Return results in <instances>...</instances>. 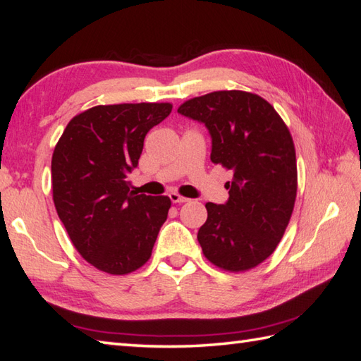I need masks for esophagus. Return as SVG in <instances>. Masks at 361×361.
<instances>
[{
	"label": "esophagus",
	"instance_id": "obj_1",
	"mask_svg": "<svg viewBox=\"0 0 361 361\" xmlns=\"http://www.w3.org/2000/svg\"><path fill=\"white\" fill-rule=\"evenodd\" d=\"M169 197H171L172 203H186L189 200V198L180 195L178 192H171V194H169Z\"/></svg>",
	"mask_w": 361,
	"mask_h": 361
}]
</instances>
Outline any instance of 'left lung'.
Segmentation results:
<instances>
[{
    "mask_svg": "<svg viewBox=\"0 0 361 361\" xmlns=\"http://www.w3.org/2000/svg\"><path fill=\"white\" fill-rule=\"evenodd\" d=\"M178 113L200 121L212 137L211 161L233 172L225 204L206 203L198 229L204 257L243 273L273 255L288 226L298 190L293 137L264 97L240 90L192 97Z\"/></svg>",
    "mask_w": 361,
    "mask_h": 361,
    "instance_id": "8db88e82",
    "label": "left lung"
}]
</instances>
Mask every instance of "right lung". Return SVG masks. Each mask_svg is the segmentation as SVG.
<instances>
[{"mask_svg":"<svg viewBox=\"0 0 361 361\" xmlns=\"http://www.w3.org/2000/svg\"><path fill=\"white\" fill-rule=\"evenodd\" d=\"M169 102L96 105L68 122L51 161L52 200L79 255L97 270L128 274L152 256L171 209L166 195H136L128 172Z\"/></svg>","mask_w":361,"mask_h":361,"instance_id":"obj_1","label":"right lung"}]
</instances>
